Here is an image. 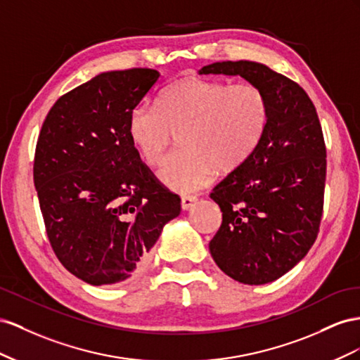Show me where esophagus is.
<instances>
[{"label":"esophagus","mask_w":360,"mask_h":360,"mask_svg":"<svg viewBox=\"0 0 360 360\" xmlns=\"http://www.w3.org/2000/svg\"><path fill=\"white\" fill-rule=\"evenodd\" d=\"M198 198L196 196H182L181 198V205H182V210H190L194 203H196Z\"/></svg>","instance_id":"1"}]
</instances>
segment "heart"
Masks as SVG:
<instances>
[{
  "label": "heart",
  "instance_id": "heart-1",
  "mask_svg": "<svg viewBox=\"0 0 360 360\" xmlns=\"http://www.w3.org/2000/svg\"><path fill=\"white\" fill-rule=\"evenodd\" d=\"M269 101L255 84H228L207 78H184L162 90L158 104L141 102L131 110L128 134L143 161L157 166L173 131L181 148L160 170L167 187L196 191L212 181L215 169L229 173L258 148L269 123Z\"/></svg>",
  "mask_w": 360,
  "mask_h": 360
}]
</instances>
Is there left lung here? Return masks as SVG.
<instances>
[{
	"mask_svg": "<svg viewBox=\"0 0 360 360\" xmlns=\"http://www.w3.org/2000/svg\"><path fill=\"white\" fill-rule=\"evenodd\" d=\"M199 74L240 75L269 101L258 148L210 194L223 212L210 252L233 281L273 282L304 258L320 231L327 164L320 119L295 81L256 61H219Z\"/></svg>",
	"mask_w": 360,
	"mask_h": 360,
	"instance_id": "8db88e82",
	"label": "left lung"
}]
</instances>
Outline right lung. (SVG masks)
I'll return each mask as SVG.
<instances>
[{"label": "right lung", "instance_id": "1", "mask_svg": "<svg viewBox=\"0 0 360 360\" xmlns=\"http://www.w3.org/2000/svg\"><path fill=\"white\" fill-rule=\"evenodd\" d=\"M160 72L99 74L49 110L37 139L34 187L58 261L90 285H115L149 261L181 199L153 176L128 134L131 110Z\"/></svg>", "mask_w": 360, "mask_h": 360}]
</instances>
